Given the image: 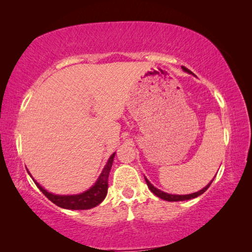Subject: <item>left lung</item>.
Instances as JSON below:
<instances>
[{"label":"left lung","instance_id":"1","mask_svg":"<svg viewBox=\"0 0 252 252\" xmlns=\"http://www.w3.org/2000/svg\"><path fill=\"white\" fill-rule=\"evenodd\" d=\"M182 69L185 70V71H187V72H190L189 70L186 69L185 66H182ZM212 181H213V180H212ZM212 181H211L210 183H209L208 186L204 187L202 190L198 191V192H194V193H191V194L179 195V194H169V193H165V192H163V191H161V190H159V189H157V188L153 187V186L151 185V183L148 181V179H146V182H147V185H148V187H149V189H150V190L152 191V192L157 195V197H159V198L163 199V200H167V201H185V200H190V199L197 198L198 195L202 194L203 192H206V190L208 189L209 187H210V185L212 183Z\"/></svg>","mask_w":252,"mask_h":252}]
</instances>
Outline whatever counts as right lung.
Listing matches in <instances>:
<instances>
[{
	"instance_id": "obj_1",
	"label": "right lung",
	"mask_w": 252,
	"mask_h": 252,
	"mask_svg": "<svg viewBox=\"0 0 252 252\" xmlns=\"http://www.w3.org/2000/svg\"><path fill=\"white\" fill-rule=\"evenodd\" d=\"M114 155H116V153H113V155L110 157L108 163L105 164L103 171L100 174L95 185L83 193L75 195L52 194L44 190L39 183L35 181L34 182H35L37 188L42 191V193H43L50 201H52L60 208L71 209V210H87V209H91L93 207H96L97 204H100L103 201L106 193H108V178L111 167H112L113 163Z\"/></svg>"
}]
</instances>
